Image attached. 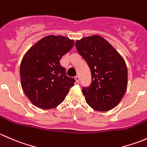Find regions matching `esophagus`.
Segmentation results:
<instances>
[{"label":"esophagus","instance_id":"34e87169","mask_svg":"<svg viewBox=\"0 0 147 147\" xmlns=\"http://www.w3.org/2000/svg\"><path fill=\"white\" fill-rule=\"evenodd\" d=\"M75 81H76V82L78 83V84H79L80 83V78H79V76H76L75 77Z\"/></svg>","mask_w":147,"mask_h":147}]
</instances>
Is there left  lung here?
I'll return each mask as SVG.
<instances>
[{
    "mask_svg": "<svg viewBox=\"0 0 147 147\" xmlns=\"http://www.w3.org/2000/svg\"><path fill=\"white\" fill-rule=\"evenodd\" d=\"M75 47L91 71V83L82 90L86 102L100 112L115 107L127 87L124 59L106 40L97 35L77 40Z\"/></svg>",
    "mask_w": 147,
    "mask_h": 147,
    "instance_id": "left-lung-1",
    "label": "left lung"
}]
</instances>
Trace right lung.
Listing matches in <instances>:
<instances>
[{"label": "right lung", "mask_w": 147, "mask_h": 147, "mask_svg": "<svg viewBox=\"0 0 147 147\" xmlns=\"http://www.w3.org/2000/svg\"><path fill=\"white\" fill-rule=\"evenodd\" d=\"M73 45V40L49 35L36 42L24 55L20 67L21 86L34 105L50 109L64 101L75 80L67 76L60 60Z\"/></svg>", "instance_id": "right-lung-1"}]
</instances>
